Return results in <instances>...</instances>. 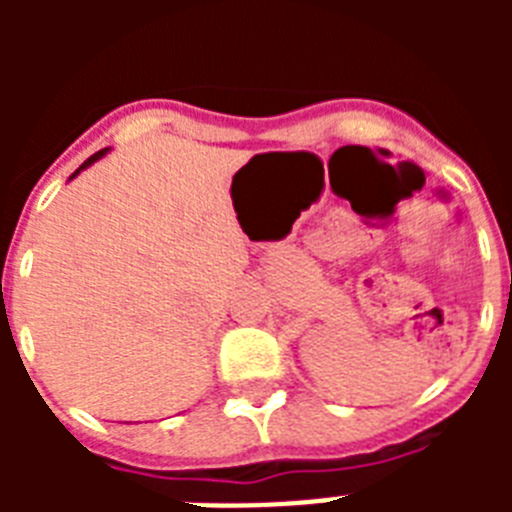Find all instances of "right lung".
Here are the masks:
<instances>
[{
  "mask_svg": "<svg viewBox=\"0 0 512 512\" xmlns=\"http://www.w3.org/2000/svg\"><path fill=\"white\" fill-rule=\"evenodd\" d=\"M104 153H107V148H102V151H97V153H94V156H89V158H87V161H84V164H81V166H79V169H76V171H74V174H71V179H74V176H76V174H79V171H81V169H87V166H89V164H94V161H97V158H102V156H104Z\"/></svg>",
  "mask_w": 512,
  "mask_h": 512,
  "instance_id": "obj_1",
  "label": "right lung"
}]
</instances>
